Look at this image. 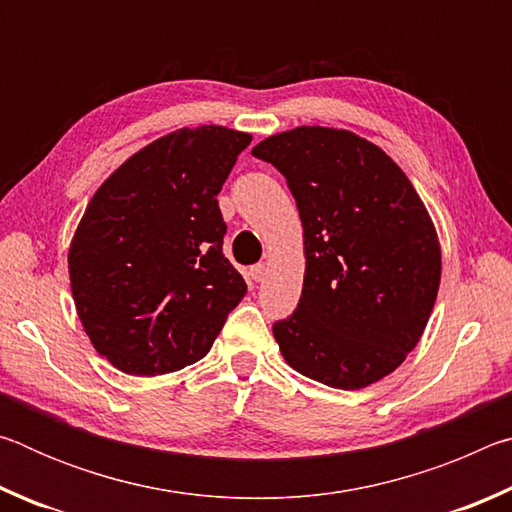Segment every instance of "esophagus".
<instances>
[{
	"label": "esophagus",
	"mask_w": 512,
	"mask_h": 512,
	"mask_svg": "<svg viewBox=\"0 0 512 512\" xmlns=\"http://www.w3.org/2000/svg\"><path fill=\"white\" fill-rule=\"evenodd\" d=\"M264 275H266V266H264V264H255V266H250V271H248V277H250V280L262 282V280H264Z\"/></svg>",
	"instance_id": "esophagus-1"
}]
</instances>
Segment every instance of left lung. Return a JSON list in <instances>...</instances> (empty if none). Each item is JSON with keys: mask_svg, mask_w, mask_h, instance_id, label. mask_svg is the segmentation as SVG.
<instances>
[{"mask_svg": "<svg viewBox=\"0 0 512 512\" xmlns=\"http://www.w3.org/2000/svg\"><path fill=\"white\" fill-rule=\"evenodd\" d=\"M253 155L287 178L305 230L300 302L273 325L282 357L341 391L391 375L418 345L440 284L436 228L411 180L339 128H293Z\"/></svg>", "mask_w": 512, "mask_h": 512, "instance_id": "1", "label": "left lung"}]
</instances>
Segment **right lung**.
Listing matches in <instances>:
<instances>
[{"label": "right lung", "instance_id": "obj_1", "mask_svg": "<svg viewBox=\"0 0 512 512\" xmlns=\"http://www.w3.org/2000/svg\"><path fill=\"white\" fill-rule=\"evenodd\" d=\"M250 140L180 128L128 158L88 203L67 257L72 296L94 350L126 375L203 359L246 296L223 255L216 194Z\"/></svg>", "mask_w": 512, "mask_h": 512}]
</instances>
